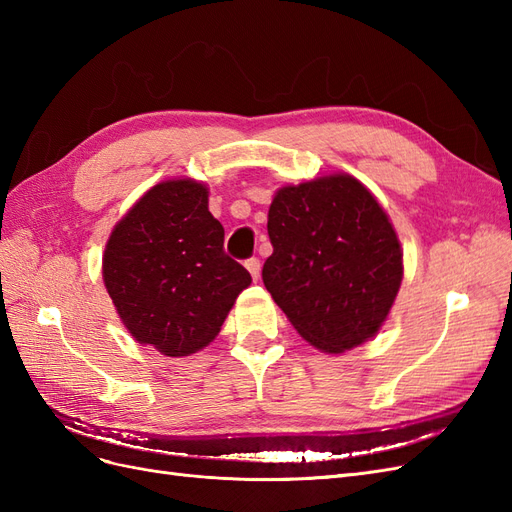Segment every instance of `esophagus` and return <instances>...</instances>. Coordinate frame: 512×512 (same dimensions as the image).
Returning <instances> with one entry per match:
<instances>
[{"instance_id": "esophagus-1", "label": "esophagus", "mask_w": 512, "mask_h": 512, "mask_svg": "<svg viewBox=\"0 0 512 512\" xmlns=\"http://www.w3.org/2000/svg\"><path fill=\"white\" fill-rule=\"evenodd\" d=\"M245 269L250 271V275L254 277V280H258V277H260V260H258V258L245 260Z\"/></svg>"}]
</instances>
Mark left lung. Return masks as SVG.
Returning <instances> with one entry per match:
<instances>
[{
  "mask_svg": "<svg viewBox=\"0 0 512 512\" xmlns=\"http://www.w3.org/2000/svg\"><path fill=\"white\" fill-rule=\"evenodd\" d=\"M262 282L305 342L342 354L374 337L404 280L389 213L348 173L282 185L269 207Z\"/></svg>",
  "mask_w": 512,
  "mask_h": 512,
  "instance_id": "left-lung-1",
  "label": "left lung"
}]
</instances>
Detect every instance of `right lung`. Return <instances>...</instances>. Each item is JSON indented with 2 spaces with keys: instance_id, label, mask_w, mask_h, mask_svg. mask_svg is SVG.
<instances>
[{
  "instance_id": "1",
  "label": "right lung",
  "mask_w": 512,
  "mask_h": 512,
  "mask_svg": "<svg viewBox=\"0 0 512 512\" xmlns=\"http://www.w3.org/2000/svg\"><path fill=\"white\" fill-rule=\"evenodd\" d=\"M102 280L134 342L190 356L218 337L252 277L224 254L209 188L190 177L153 185L115 224Z\"/></svg>"
}]
</instances>
